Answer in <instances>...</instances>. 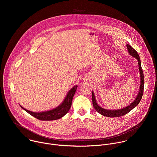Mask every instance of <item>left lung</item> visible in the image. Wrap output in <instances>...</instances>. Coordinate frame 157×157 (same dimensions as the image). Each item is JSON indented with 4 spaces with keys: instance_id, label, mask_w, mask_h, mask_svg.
I'll return each instance as SVG.
<instances>
[{
    "instance_id": "obj_1",
    "label": "left lung",
    "mask_w": 157,
    "mask_h": 157,
    "mask_svg": "<svg viewBox=\"0 0 157 157\" xmlns=\"http://www.w3.org/2000/svg\"><path fill=\"white\" fill-rule=\"evenodd\" d=\"M127 50L128 53L131 56H132L133 57L136 58L138 60L139 71L140 74V88L139 91V94L137 96V98H136V99L134 100V101L128 106L125 107V108H123L121 109H117V110H108V109H105L102 108L98 104L96 101L94 92L92 91V100H93V104L94 109L96 110L98 113H99L100 114L104 116L105 117H121V116H124L125 114L129 113V112L132 110L134 107H136L139 104V103L140 102L142 98V95L144 93V72L141 66V61L138 53L135 50H134L130 45H129L128 44H127Z\"/></svg>"
}]
</instances>
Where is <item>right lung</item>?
Here are the masks:
<instances>
[{
    "label": "right lung",
    "mask_w": 157,
    "mask_h": 157,
    "mask_svg": "<svg viewBox=\"0 0 157 157\" xmlns=\"http://www.w3.org/2000/svg\"><path fill=\"white\" fill-rule=\"evenodd\" d=\"M77 87V85L73 86L68 91L63 102L59 106L53 109L45 112L35 113V112L30 111L24 108L21 105L20 107L24 110H25L29 114L40 121H54L59 119L68 113V111L71 106L73 98L76 91Z\"/></svg>",
    "instance_id": "1"
}]
</instances>
